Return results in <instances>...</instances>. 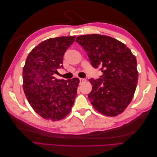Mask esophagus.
<instances>
[{
  "mask_svg": "<svg viewBox=\"0 0 157 157\" xmlns=\"http://www.w3.org/2000/svg\"><path fill=\"white\" fill-rule=\"evenodd\" d=\"M84 82H86V79H84V78H79V83H80V84H82V83Z\"/></svg>",
  "mask_w": 157,
  "mask_h": 157,
  "instance_id": "esophagus-1",
  "label": "esophagus"
}]
</instances>
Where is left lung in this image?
Wrapping results in <instances>:
<instances>
[{
    "label": "left lung",
    "instance_id": "1",
    "mask_svg": "<svg viewBox=\"0 0 157 157\" xmlns=\"http://www.w3.org/2000/svg\"><path fill=\"white\" fill-rule=\"evenodd\" d=\"M75 41L87 53L93 67L102 72L100 78L89 79L92 106L106 116L121 113L132 101L138 84L136 56L123 43L107 36H79Z\"/></svg>",
    "mask_w": 157,
    "mask_h": 157
}]
</instances>
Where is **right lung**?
<instances>
[{
    "mask_svg": "<svg viewBox=\"0 0 157 157\" xmlns=\"http://www.w3.org/2000/svg\"><path fill=\"white\" fill-rule=\"evenodd\" d=\"M75 36L46 40L29 52L23 69V88L36 113L45 119L59 121L74 104L78 78L58 79L54 75L63 68V56Z\"/></svg>",
    "mask_w": 157,
    "mask_h": 157,
    "instance_id": "add662e5",
    "label": "right lung"
}]
</instances>
